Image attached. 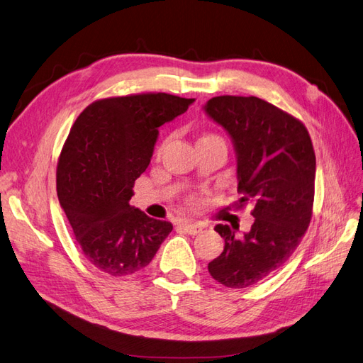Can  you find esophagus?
<instances>
[{
	"instance_id": "obj_1",
	"label": "esophagus",
	"mask_w": 363,
	"mask_h": 363,
	"mask_svg": "<svg viewBox=\"0 0 363 363\" xmlns=\"http://www.w3.org/2000/svg\"><path fill=\"white\" fill-rule=\"evenodd\" d=\"M179 228L186 233H190V235H197V233L202 232V226L199 223H193V221H182Z\"/></svg>"
}]
</instances>
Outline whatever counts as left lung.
Here are the masks:
<instances>
[{
    "mask_svg": "<svg viewBox=\"0 0 363 363\" xmlns=\"http://www.w3.org/2000/svg\"><path fill=\"white\" fill-rule=\"evenodd\" d=\"M205 113L229 134L237 155L238 205L250 202L249 232L217 225L225 240L208 264L217 282L240 289L256 285L294 253L309 226L315 189V152L306 126L256 96H216Z\"/></svg>",
    "mask_w": 363,
    "mask_h": 363,
    "instance_id": "obj_1",
    "label": "left lung"
}]
</instances>
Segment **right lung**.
<instances>
[{"mask_svg": "<svg viewBox=\"0 0 363 363\" xmlns=\"http://www.w3.org/2000/svg\"><path fill=\"white\" fill-rule=\"evenodd\" d=\"M194 99L142 93L90 104L78 116L57 166V194L86 259L110 276L142 270L173 226L130 205L149 166L158 128Z\"/></svg>", "mask_w": 363, "mask_h": 363, "instance_id": "1", "label": "right lung"}]
</instances>
